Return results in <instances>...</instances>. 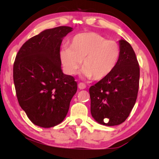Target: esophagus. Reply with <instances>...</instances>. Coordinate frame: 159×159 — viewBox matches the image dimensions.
I'll return each instance as SVG.
<instances>
[{
	"label": "esophagus",
	"mask_w": 159,
	"mask_h": 159,
	"mask_svg": "<svg viewBox=\"0 0 159 159\" xmlns=\"http://www.w3.org/2000/svg\"><path fill=\"white\" fill-rule=\"evenodd\" d=\"M78 88H79L80 90H83V89L86 88V84L83 83V82H80V83L78 84Z\"/></svg>",
	"instance_id": "obj_1"
}]
</instances>
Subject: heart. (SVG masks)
I'll use <instances>...</instances> for the list:
<instances>
[{
  "mask_svg": "<svg viewBox=\"0 0 159 159\" xmlns=\"http://www.w3.org/2000/svg\"><path fill=\"white\" fill-rule=\"evenodd\" d=\"M119 56L120 48L116 41L106 40L95 32H84L73 37L69 48L61 49L60 61L69 75L77 72L82 61L84 77L101 80L115 68Z\"/></svg>",
  "mask_w": 159,
  "mask_h": 159,
  "instance_id": "obj_1",
  "label": "heart"
}]
</instances>
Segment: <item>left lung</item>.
<instances>
[{
    "label": "left lung",
    "instance_id": "1",
    "mask_svg": "<svg viewBox=\"0 0 159 159\" xmlns=\"http://www.w3.org/2000/svg\"><path fill=\"white\" fill-rule=\"evenodd\" d=\"M120 56L107 77L91 86L90 111L99 124L119 125L130 114L138 97L140 66L131 45L119 40Z\"/></svg>",
    "mask_w": 159,
    "mask_h": 159
}]
</instances>
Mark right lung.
<instances>
[{
    "instance_id": "obj_1",
    "label": "right lung",
    "mask_w": 159,
    "mask_h": 159,
    "mask_svg": "<svg viewBox=\"0 0 159 159\" xmlns=\"http://www.w3.org/2000/svg\"><path fill=\"white\" fill-rule=\"evenodd\" d=\"M71 31L66 26L45 30L24 43L15 58L13 77L19 106L39 127L62 122L77 90V82L63 73L60 61L62 40Z\"/></svg>"
}]
</instances>
